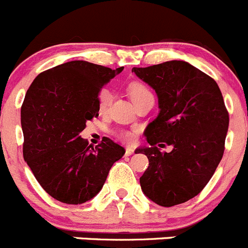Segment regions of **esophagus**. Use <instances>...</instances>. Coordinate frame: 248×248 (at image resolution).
I'll return each instance as SVG.
<instances>
[{
	"instance_id": "34e87169",
	"label": "esophagus",
	"mask_w": 248,
	"mask_h": 248,
	"mask_svg": "<svg viewBox=\"0 0 248 248\" xmlns=\"http://www.w3.org/2000/svg\"><path fill=\"white\" fill-rule=\"evenodd\" d=\"M134 153V149L133 148H126V156H129V155H132V154Z\"/></svg>"
}]
</instances>
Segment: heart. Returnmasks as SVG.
<instances>
[{
	"mask_svg": "<svg viewBox=\"0 0 248 248\" xmlns=\"http://www.w3.org/2000/svg\"><path fill=\"white\" fill-rule=\"evenodd\" d=\"M129 95H131V99L133 100V103L138 102V100L144 99L146 97H154L153 93H151L150 88L143 82H132L129 85L128 88ZM110 100H111V97L108 92L100 93L99 95V111L105 112V110L108 109L110 104ZM120 138L124 139V141H133L134 138H136V132L134 131H124L120 133Z\"/></svg>",
	"mask_w": 248,
	"mask_h": 248,
	"instance_id": "heart-1",
	"label": "heart"
}]
</instances>
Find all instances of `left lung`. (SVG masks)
<instances>
[{
    "mask_svg": "<svg viewBox=\"0 0 248 248\" xmlns=\"http://www.w3.org/2000/svg\"><path fill=\"white\" fill-rule=\"evenodd\" d=\"M132 73L155 91L160 109L144 132L150 148L134 151L149 160L141 190L163 207L186 202L205 188L223 157L229 114L222 92L212 78L183 60ZM160 141L172 151L162 153L155 146Z\"/></svg>",
    "mask_w": 248,
    "mask_h": 248,
    "instance_id": "8db88e82",
    "label": "left lung"
}]
</instances>
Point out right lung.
<instances>
[{
  "mask_svg": "<svg viewBox=\"0 0 248 248\" xmlns=\"http://www.w3.org/2000/svg\"><path fill=\"white\" fill-rule=\"evenodd\" d=\"M124 68L73 60L41 73L21 105L24 160L53 199L78 205L94 198L124 149L104 138L88 145L80 133L98 117L100 90Z\"/></svg>",
  "mask_w": 248,
  "mask_h": 248,
  "instance_id": "right-lung-1",
  "label": "right lung"
}]
</instances>
